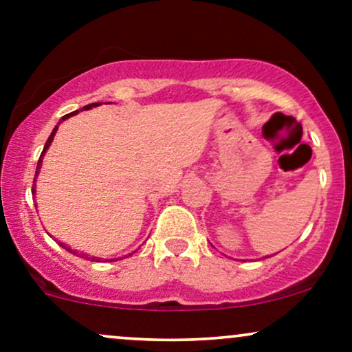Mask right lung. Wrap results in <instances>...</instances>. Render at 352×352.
Masks as SVG:
<instances>
[{
    "mask_svg": "<svg viewBox=\"0 0 352 352\" xmlns=\"http://www.w3.org/2000/svg\"><path fill=\"white\" fill-rule=\"evenodd\" d=\"M96 106H100V102H92V104H87V106L84 107V111H87V109H92V107H96ZM78 112H79V111H74V112H71V114H66V116L63 117V120H66L67 117H71V116L78 114ZM59 124H60V120H59ZM59 124H58V125H59ZM58 125H56V127L52 129V132H51L50 139L46 140V145H44V148H43V152H41V157H39V160H38V167H36V175H38L39 168H41V162H43V155H44V152L47 151V147H50V145H51L52 139H54V134H56V131H58ZM31 192H33V193L36 192V190H34V182H33V190H31ZM63 246H64V245H63ZM64 248H66V246H64ZM67 250H69V248H67ZM84 256H86V254H82V258H84ZM87 258H89V254H87ZM96 260L100 261V258H96V256H92V258H91V261H96ZM106 261H117V260H106Z\"/></svg>",
    "mask_w": 352,
    "mask_h": 352,
    "instance_id": "obj_1",
    "label": "right lung"
}]
</instances>
